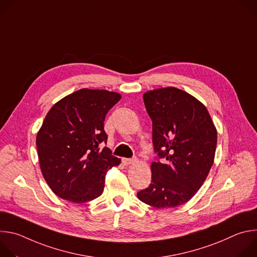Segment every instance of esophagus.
Returning <instances> with one entry per match:
<instances>
[{
	"label": "esophagus",
	"instance_id": "esophagus-1",
	"mask_svg": "<svg viewBox=\"0 0 257 257\" xmlns=\"http://www.w3.org/2000/svg\"><path fill=\"white\" fill-rule=\"evenodd\" d=\"M136 162L135 159H123V164L125 166H129V165H132Z\"/></svg>",
	"mask_w": 257,
	"mask_h": 257
}]
</instances>
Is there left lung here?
Segmentation results:
<instances>
[{
    "mask_svg": "<svg viewBox=\"0 0 257 257\" xmlns=\"http://www.w3.org/2000/svg\"><path fill=\"white\" fill-rule=\"evenodd\" d=\"M153 121L154 162L150 187L137 197L157 208L186 203L199 190L213 164L216 129L205 105L184 90L164 87L143 94Z\"/></svg>",
    "mask_w": 257,
    "mask_h": 257,
    "instance_id": "left-lung-1",
    "label": "left lung"
}]
</instances>
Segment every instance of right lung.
Instances as JSON below:
<instances>
[{
  "mask_svg": "<svg viewBox=\"0 0 257 257\" xmlns=\"http://www.w3.org/2000/svg\"><path fill=\"white\" fill-rule=\"evenodd\" d=\"M121 94L82 88L56 102L36 135L42 174L59 197L83 203L101 195L106 171L121 160L107 148L106 113Z\"/></svg>",
  "mask_w": 257,
  "mask_h": 257,
  "instance_id": "add662e5",
  "label": "right lung"
}]
</instances>
